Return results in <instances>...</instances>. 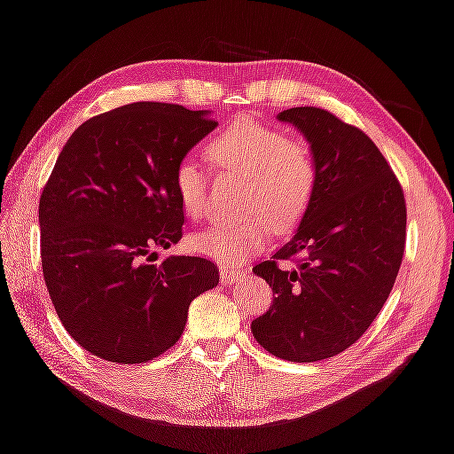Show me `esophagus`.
Here are the masks:
<instances>
[{
  "label": "esophagus",
  "instance_id": "esophagus-1",
  "mask_svg": "<svg viewBox=\"0 0 454 454\" xmlns=\"http://www.w3.org/2000/svg\"><path fill=\"white\" fill-rule=\"evenodd\" d=\"M243 276H245L243 271L229 270V267H221V284L223 286H233V284H237V281H241Z\"/></svg>",
  "mask_w": 454,
  "mask_h": 454
}]
</instances>
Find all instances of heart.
Instances as JSON below:
<instances>
[{
	"label": "heart",
	"mask_w": 454,
	"mask_h": 454,
	"mask_svg": "<svg viewBox=\"0 0 454 454\" xmlns=\"http://www.w3.org/2000/svg\"><path fill=\"white\" fill-rule=\"evenodd\" d=\"M207 153L217 168L247 176L243 209L251 213L191 235L189 249L235 267L265 249L276 227L292 229L303 219L316 192V159L308 143L254 118H239L217 132ZM173 189L187 217H203L207 170L199 160L184 157L176 162Z\"/></svg>",
	"instance_id": "1"
}]
</instances>
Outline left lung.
<instances>
[{
	"label": "left lung",
	"instance_id": "obj_1",
	"mask_svg": "<svg viewBox=\"0 0 454 454\" xmlns=\"http://www.w3.org/2000/svg\"><path fill=\"white\" fill-rule=\"evenodd\" d=\"M314 153L316 192L295 235L254 267L273 289L270 311L251 322L267 352L317 362L350 348L380 314L395 286L406 241L403 189L378 146L328 110L289 108ZM301 254L294 270L278 263Z\"/></svg>",
	"mask_w": 454,
	"mask_h": 454
}]
</instances>
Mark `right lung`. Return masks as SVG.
<instances>
[{
    "mask_svg": "<svg viewBox=\"0 0 454 454\" xmlns=\"http://www.w3.org/2000/svg\"><path fill=\"white\" fill-rule=\"evenodd\" d=\"M217 122L211 110L135 102L74 130L40 199L42 270L66 332L86 352L143 364L173 348L215 263L157 249L183 237L176 162Z\"/></svg>",
    "mask_w": 454,
    "mask_h": 454,
    "instance_id": "obj_1",
    "label": "right lung"
}]
</instances>
